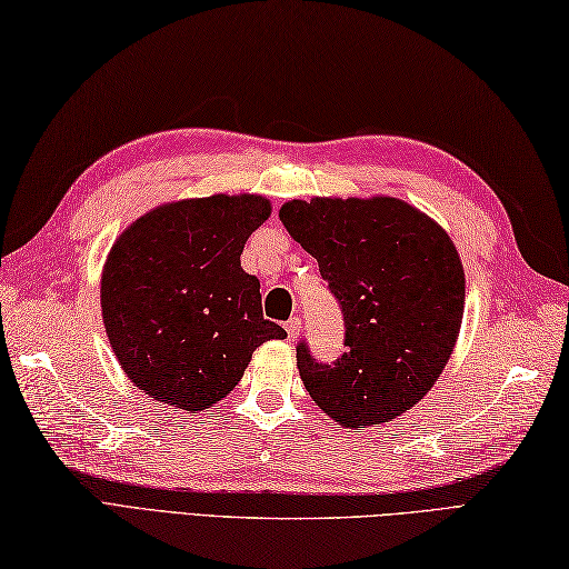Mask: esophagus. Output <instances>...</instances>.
Segmentation results:
<instances>
[{"mask_svg":"<svg viewBox=\"0 0 569 569\" xmlns=\"http://www.w3.org/2000/svg\"><path fill=\"white\" fill-rule=\"evenodd\" d=\"M286 332H288V340H298L300 335V318H291L286 322Z\"/></svg>","mask_w":569,"mask_h":569,"instance_id":"esophagus-1","label":"esophagus"}]
</instances>
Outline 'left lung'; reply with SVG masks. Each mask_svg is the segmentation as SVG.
Masks as SVG:
<instances>
[{
  "mask_svg": "<svg viewBox=\"0 0 569 569\" xmlns=\"http://www.w3.org/2000/svg\"><path fill=\"white\" fill-rule=\"evenodd\" d=\"M283 227L345 312L347 352L320 365L298 345L312 401L345 428L381 426L440 379L465 316V266L450 234L391 196L288 200Z\"/></svg>",
  "mask_w": 569,
  "mask_h": 569,
  "instance_id": "obj_1",
  "label": "left lung"
}]
</instances>
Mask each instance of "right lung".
Here are the masks:
<instances>
[{
	"mask_svg": "<svg viewBox=\"0 0 569 569\" xmlns=\"http://www.w3.org/2000/svg\"><path fill=\"white\" fill-rule=\"evenodd\" d=\"M269 217V198L217 192L159 204L117 237L102 322L119 367L153 401L200 413L234 389L253 349L286 340L239 261Z\"/></svg>",
	"mask_w": 569,
	"mask_h": 569,
	"instance_id": "1",
	"label": "right lung"
}]
</instances>
